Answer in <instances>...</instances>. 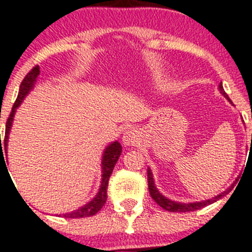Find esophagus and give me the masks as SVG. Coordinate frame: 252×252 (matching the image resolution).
Here are the masks:
<instances>
[{
	"instance_id": "34e87169",
	"label": "esophagus",
	"mask_w": 252,
	"mask_h": 252,
	"mask_svg": "<svg viewBox=\"0 0 252 252\" xmlns=\"http://www.w3.org/2000/svg\"><path fill=\"white\" fill-rule=\"evenodd\" d=\"M138 140V135H137V131L134 129H129L124 133V137H123V143L124 146H133L135 144Z\"/></svg>"
}]
</instances>
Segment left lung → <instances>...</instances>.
Instances as JSON below:
<instances>
[{"instance_id":"left-lung-1","label":"left lung","mask_w":252,"mask_h":252,"mask_svg":"<svg viewBox=\"0 0 252 252\" xmlns=\"http://www.w3.org/2000/svg\"><path fill=\"white\" fill-rule=\"evenodd\" d=\"M220 92L223 94V96H225L226 99H228V100H230L228 95L226 94L225 90H223V88H222V84H220ZM251 139H252V137H251ZM147 176H148V189H149V193H151V197L154 199V201H156V202H157V205H159L160 207L163 208V210L169 211V212H189V211L199 210V208L205 207V206L216 202L217 199H220L222 196H223V194L227 193V191H225L223 193H221V194H219V196L215 197V198L207 199V201H202V202L178 203V202H174V201H171V199H168V198H165L164 196H162V194L158 192V189L156 188V186H154L153 176H152L151 169H148V171H147ZM231 188H232V186L228 188V191H230Z\"/></svg>"}]
</instances>
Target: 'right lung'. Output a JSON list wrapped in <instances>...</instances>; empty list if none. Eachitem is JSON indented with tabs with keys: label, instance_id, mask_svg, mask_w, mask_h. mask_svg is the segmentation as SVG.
I'll list each match as a JSON object with an SVG mask.
<instances>
[{
	"label": "right lung",
	"instance_id": "obj_1",
	"mask_svg": "<svg viewBox=\"0 0 252 252\" xmlns=\"http://www.w3.org/2000/svg\"><path fill=\"white\" fill-rule=\"evenodd\" d=\"M40 74V67L38 65L33 66L30 71L27 72V75L25 76L24 80H22L21 85H20V92L19 96L16 99L15 104L12 106V110H11L10 115L7 118V122H6V131H4V143L3 146L1 144V164L4 163V157H3L4 149V153H6V149H7V139H8V133H10L11 124H12L13 121V115H15L16 109L19 108L20 104L22 103L24 98L26 96V94L32 89L33 84H35L36 78ZM122 154V146L119 142H114L113 144L108 146V148L105 149L103 156V181H101L100 189H99L98 194L95 197L93 201H90L89 203L84 206V207L79 208V210L74 211V212H70V214H65L64 216L66 219H81V217H90L94 216L95 214H98V211H100L103 208V206L105 205L106 202V189H108V183H109L110 174H112L113 169H114V165L117 163V160L119 159ZM6 165V163H4ZM7 168V167H6Z\"/></svg>",
	"mask_w": 252,
	"mask_h": 252
}]
</instances>
